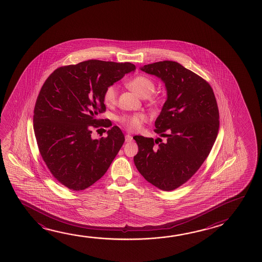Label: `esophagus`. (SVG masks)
<instances>
[{
    "instance_id": "obj_1",
    "label": "esophagus",
    "mask_w": 262,
    "mask_h": 262,
    "mask_svg": "<svg viewBox=\"0 0 262 262\" xmlns=\"http://www.w3.org/2000/svg\"><path fill=\"white\" fill-rule=\"evenodd\" d=\"M125 141L127 142H132L133 141V136L129 135V134H126L125 135Z\"/></svg>"
}]
</instances>
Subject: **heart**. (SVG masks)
Returning <instances> with one entry per match:
<instances>
[{"mask_svg": "<svg viewBox=\"0 0 262 262\" xmlns=\"http://www.w3.org/2000/svg\"><path fill=\"white\" fill-rule=\"evenodd\" d=\"M127 86L136 94L142 98L149 97L155 91V83L150 77L145 75H138L127 82ZM118 88L116 85L107 86L103 93V101L105 105L112 106L117 102ZM120 123L130 132L138 130L142 125L146 122L147 116L143 113L126 114L119 118Z\"/></svg>", "mask_w": 262, "mask_h": 262, "instance_id": "obj_1", "label": "heart"}]
</instances>
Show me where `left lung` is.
I'll list each match as a JSON object with an SVG mask.
<instances>
[{"label": "left lung", "mask_w": 262, "mask_h": 262, "mask_svg": "<svg viewBox=\"0 0 262 262\" xmlns=\"http://www.w3.org/2000/svg\"><path fill=\"white\" fill-rule=\"evenodd\" d=\"M141 69L165 83L167 99L155 129L165 142L134 136L139 147L134 163L151 185L172 191L198 172L210 154L219 133V107L209 83L177 62L161 61Z\"/></svg>", "instance_id": "left-lung-1"}]
</instances>
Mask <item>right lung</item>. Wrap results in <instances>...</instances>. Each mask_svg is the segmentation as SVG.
Masks as SVG:
<instances>
[{
  "mask_svg": "<svg viewBox=\"0 0 262 262\" xmlns=\"http://www.w3.org/2000/svg\"><path fill=\"white\" fill-rule=\"evenodd\" d=\"M136 69L132 63L88 60L56 69L43 83L34 110L39 152L61 185L81 191L107 172L125 141L118 126L93 140L92 128L111 127L104 90Z\"/></svg>",
  "mask_w": 262,
  "mask_h": 262,
  "instance_id": "obj_1",
  "label": "right lung"
}]
</instances>
